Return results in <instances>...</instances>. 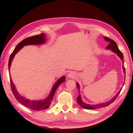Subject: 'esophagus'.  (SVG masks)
Here are the masks:
<instances>
[{"mask_svg":"<svg viewBox=\"0 0 133 133\" xmlns=\"http://www.w3.org/2000/svg\"><path fill=\"white\" fill-rule=\"evenodd\" d=\"M67 77L70 78H74L75 77V73L74 72H70L68 74H67Z\"/></svg>","mask_w":133,"mask_h":133,"instance_id":"obj_1","label":"esophagus"}]
</instances>
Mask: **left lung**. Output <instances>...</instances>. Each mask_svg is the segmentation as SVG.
<instances>
[{
    "mask_svg": "<svg viewBox=\"0 0 133 133\" xmlns=\"http://www.w3.org/2000/svg\"><path fill=\"white\" fill-rule=\"evenodd\" d=\"M104 39H105V40L107 42H109V44L108 46H107L106 49H110L112 51H113L114 52L116 53L118 55V56H119V57L121 58V60L122 61V62H123L124 61V59H123V54L122 52L121 51L119 50L117 44L116 43V42H114L112 39H110L107 37H106V36H104ZM123 72L125 73V67L124 66H123ZM77 86L78 90H79V84L77 83ZM121 91V90H119V92H118L117 95L115 96L114 98H112V99H111V100L109 101V102H107L105 103H100V104H94V105H92V104H86V103H84L82 101L81 99V95L80 94H79L78 97H77V102L79 104V105L82 107L84 109H100L102 108V107H106L109 106L110 104H111V103L113 102L115 100V99L117 98V97L118 96V95L119 94V93Z\"/></svg>",
    "mask_w": 133,
    "mask_h": 133,
    "instance_id": "1",
    "label": "left lung"
}]
</instances>
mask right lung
<instances>
[{
	"label": "right lung",
	"mask_w": 133,
	"mask_h": 133,
	"mask_svg": "<svg viewBox=\"0 0 133 133\" xmlns=\"http://www.w3.org/2000/svg\"><path fill=\"white\" fill-rule=\"evenodd\" d=\"M44 34H39L37 35H34L30 36V37L24 39V40L21 41L20 43L17 45L15 49L13 51V52L10 55V57L9 59V61H8V70L10 71V68L11 66V63L12 62V59L14 58V56H15L16 54L19 51L21 50L22 47L26 45H30V44H41L44 43L46 39L44 38ZM10 84H11V88L12 92L13 93L14 95L15 96L16 100L19 101L22 104H23L24 106H26L28 108L35 110H42L47 109L49 107L52 101L53 100L55 92L56 90L57 89L59 85L61 83L63 82L66 79L65 77H62L59 79H58L56 82V83L53 86L52 89L51 91L50 94L49 95L46 99L44 100L41 101H30L29 99L25 98L20 95L18 92L16 91L15 89V85L13 83L12 79H11V76L10 77Z\"/></svg>",
	"instance_id": "1"
}]
</instances>
